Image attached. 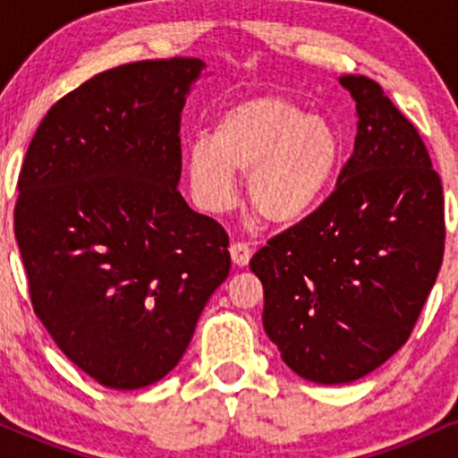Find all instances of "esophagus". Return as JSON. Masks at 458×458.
<instances>
[{"label": "esophagus", "mask_w": 458, "mask_h": 458, "mask_svg": "<svg viewBox=\"0 0 458 458\" xmlns=\"http://www.w3.org/2000/svg\"><path fill=\"white\" fill-rule=\"evenodd\" d=\"M251 254H254V250H251V245L247 241H233L230 243V256H233L234 265L245 267L250 262Z\"/></svg>", "instance_id": "esophagus-1"}]
</instances>
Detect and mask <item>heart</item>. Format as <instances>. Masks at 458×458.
Masks as SVG:
<instances>
[{"label": "heart", "instance_id": "1", "mask_svg": "<svg viewBox=\"0 0 458 458\" xmlns=\"http://www.w3.org/2000/svg\"><path fill=\"white\" fill-rule=\"evenodd\" d=\"M343 163V138L329 120L284 97L233 105L185 157L191 196L208 213L234 202V174H247L250 208L265 224L288 228L327 196Z\"/></svg>", "mask_w": 458, "mask_h": 458}]
</instances>
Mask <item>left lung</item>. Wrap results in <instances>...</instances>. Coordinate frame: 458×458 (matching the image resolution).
<instances>
[{
  "label": "left lung",
  "instance_id": "obj_1",
  "mask_svg": "<svg viewBox=\"0 0 458 458\" xmlns=\"http://www.w3.org/2000/svg\"><path fill=\"white\" fill-rule=\"evenodd\" d=\"M355 150L323 204L260 247L262 325L291 370L349 383L407 343L444 260V187L418 129L364 75Z\"/></svg>",
  "mask_w": 458,
  "mask_h": 458
}]
</instances>
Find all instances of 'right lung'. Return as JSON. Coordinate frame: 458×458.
<instances>
[{"instance_id":"add662e5","label":"right lung","mask_w":458,"mask_h":458,"mask_svg":"<svg viewBox=\"0 0 458 458\" xmlns=\"http://www.w3.org/2000/svg\"><path fill=\"white\" fill-rule=\"evenodd\" d=\"M204 62L98 72L47 112L25 152L14 236L31 308L72 364L138 390L181 361L230 273L228 234L178 191L181 114Z\"/></svg>"}]
</instances>
